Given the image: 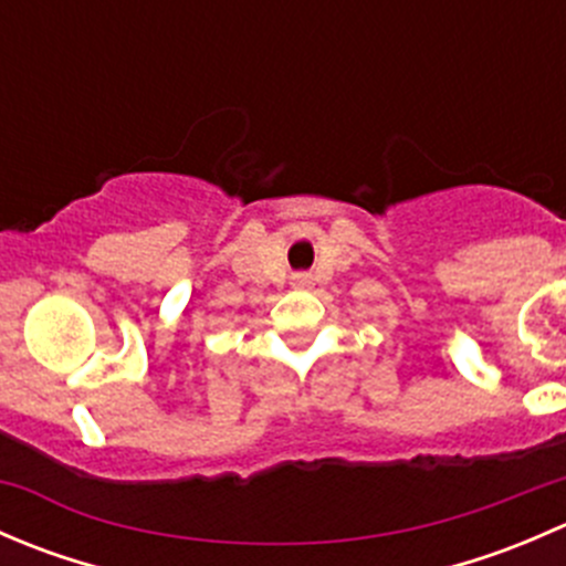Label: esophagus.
Here are the masks:
<instances>
[{"label":"esophagus","instance_id":"obj_1","mask_svg":"<svg viewBox=\"0 0 566 566\" xmlns=\"http://www.w3.org/2000/svg\"><path fill=\"white\" fill-rule=\"evenodd\" d=\"M293 287H312V273H293Z\"/></svg>","mask_w":566,"mask_h":566}]
</instances>
